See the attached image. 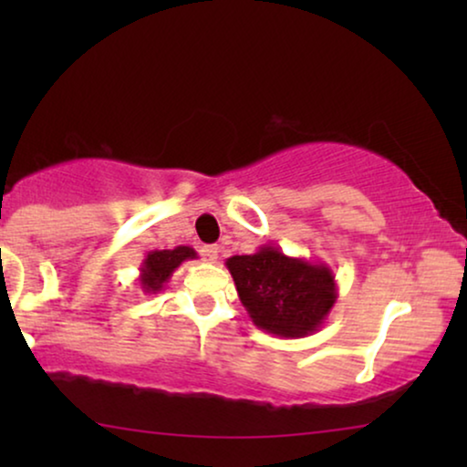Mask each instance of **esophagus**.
<instances>
[{
    "mask_svg": "<svg viewBox=\"0 0 467 467\" xmlns=\"http://www.w3.org/2000/svg\"><path fill=\"white\" fill-rule=\"evenodd\" d=\"M202 257H203V261H208V264H216V259H219V246H216V244L203 246L202 248Z\"/></svg>",
    "mask_w": 467,
    "mask_h": 467,
    "instance_id": "1",
    "label": "esophagus"
}]
</instances>
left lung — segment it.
Returning a JSON list of instances; mask_svg holds the SVG:
<instances>
[{
	"mask_svg": "<svg viewBox=\"0 0 467 467\" xmlns=\"http://www.w3.org/2000/svg\"><path fill=\"white\" fill-rule=\"evenodd\" d=\"M225 265L253 323L286 340L321 329L337 299L336 276L327 264L289 257L276 246L234 254Z\"/></svg>",
	"mask_w": 467,
	"mask_h": 467,
	"instance_id": "8db88e82",
	"label": "left lung"
}]
</instances>
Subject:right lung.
Masks as SVG:
<instances>
[{
	"label": "right lung",
	"mask_w": 467,
	"mask_h": 467,
	"mask_svg": "<svg viewBox=\"0 0 467 467\" xmlns=\"http://www.w3.org/2000/svg\"><path fill=\"white\" fill-rule=\"evenodd\" d=\"M187 259H197V253L191 246H176L171 251H150L140 265V289L146 296L159 293L170 283L171 274L181 267Z\"/></svg>",
	"instance_id": "1"
}]
</instances>
